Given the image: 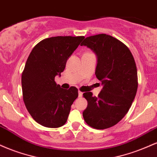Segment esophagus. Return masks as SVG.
<instances>
[{"mask_svg":"<svg viewBox=\"0 0 157 157\" xmlns=\"http://www.w3.org/2000/svg\"><path fill=\"white\" fill-rule=\"evenodd\" d=\"M82 94H83V93H82V92H81L80 91H78V96L80 97H81L82 96Z\"/></svg>","mask_w":157,"mask_h":157,"instance_id":"1","label":"esophagus"}]
</instances>
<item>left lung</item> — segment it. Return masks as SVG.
I'll use <instances>...</instances> for the list:
<instances>
[{
  "instance_id": "1",
  "label": "left lung",
  "mask_w": 157,
  "mask_h": 157,
  "mask_svg": "<svg viewBox=\"0 0 157 157\" xmlns=\"http://www.w3.org/2000/svg\"><path fill=\"white\" fill-rule=\"evenodd\" d=\"M80 46L96 55L95 75L102 86L98 97L90 91L83 94L88 106L82 116L94 128H109L125 117L136 96L137 69L134 57L125 44L106 34L86 37Z\"/></svg>"
}]
</instances>
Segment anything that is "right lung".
Returning a JSON list of instances; mask_svg holds the SVG:
<instances>
[{
  "label": "right lung",
  "instance_id": "right-lung-1",
  "mask_svg": "<svg viewBox=\"0 0 157 157\" xmlns=\"http://www.w3.org/2000/svg\"><path fill=\"white\" fill-rule=\"evenodd\" d=\"M85 38L57 36L39 42L29 56L22 77L23 97L29 113L40 125L59 128L67 121L78 89H61L55 77L60 76L68 59Z\"/></svg>",
  "mask_w": 157,
  "mask_h": 157
}]
</instances>
